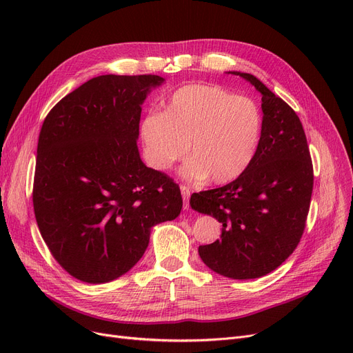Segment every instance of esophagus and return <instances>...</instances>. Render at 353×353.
Listing matches in <instances>:
<instances>
[{"label": "esophagus", "mask_w": 353, "mask_h": 353, "mask_svg": "<svg viewBox=\"0 0 353 353\" xmlns=\"http://www.w3.org/2000/svg\"><path fill=\"white\" fill-rule=\"evenodd\" d=\"M180 192H181V196H183V200H184V209H189V199H190L192 190L186 186V184H181Z\"/></svg>", "instance_id": "esophagus-1"}]
</instances>
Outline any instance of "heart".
<instances>
[{
    "label": "heart",
    "instance_id": "b5f03b06",
    "mask_svg": "<svg viewBox=\"0 0 353 353\" xmlns=\"http://www.w3.org/2000/svg\"><path fill=\"white\" fill-rule=\"evenodd\" d=\"M263 114L257 103L220 85L188 84L173 92L163 114L141 123L145 159L156 170L189 154L183 174L225 184L242 176L256 157Z\"/></svg>",
    "mask_w": 353,
    "mask_h": 353
}]
</instances>
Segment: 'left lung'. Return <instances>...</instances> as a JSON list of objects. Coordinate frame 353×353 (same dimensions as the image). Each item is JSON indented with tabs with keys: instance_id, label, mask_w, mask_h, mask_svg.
Instances as JSON below:
<instances>
[{
	"instance_id": "left-lung-1",
	"label": "left lung",
	"mask_w": 353,
	"mask_h": 353,
	"mask_svg": "<svg viewBox=\"0 0 353 353\" xmlns=\"http://www.w3.org/2000/svg\"><path fill=\"white\" fill-rule=\"evenodd\" d=\"M232 74L262 92L261 144L242 176L193 193L190 205L221 225L219 240L199 246L201 261L232 279H254L279 268L299 245L310 208L313 164L294 110L252 74Z\"/></svg>"
}]
</instances>
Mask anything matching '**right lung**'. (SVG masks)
<instances>
[{
    "mask_svg": "<svg viewBox=\"0 0 353 353\" xmlns=\"http://www.w3.org/2000/svg\"><path fill=\"white\" fill-rule=\"evenodd\" d=\"M163 77L99 76L47 114L32 205L57 263L87 283L114 281L144 254L150 228L180 214L179 184L145 167L136 140L141 104Z\"/></svg>",
    "mask_w": 353,
    "mask_h": 353,
    "instance_id": "1",
    "label": "right lung"
}]
</instances>
